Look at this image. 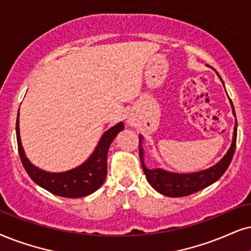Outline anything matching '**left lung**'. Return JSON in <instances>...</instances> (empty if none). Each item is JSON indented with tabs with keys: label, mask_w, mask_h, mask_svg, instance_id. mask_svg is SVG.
Here are the masks:
<instances>
[{
	"label": "left lung",
	"mask_w": 251,
	"mask_h": 251,
	"mask_svg": "<svg viewBox=\"0 0 251 251\" xmlns=\"http://www.w3.org/2000/svg\"><path fill=\"white\" fill-rule=\"evenodd\" d=\"M231 106H233V104H231ZM234 115H235V112H234ZM141 141L142 136L140 135L139 136V154H140L142 169H144L148 183L157 192L162 193V195L167 197H174V198H176V197H185L201 191V190L207 188L208 185L217 182L224 175L227 168L229 167L236 147V124L235 127H234L233 142H231V146L228 149L227 154L215 166L208 168L206 170L198 171V173L175 174L168 173V171L162 169H148L144 163V151L141 148Z\"/></svg>",
	"instance_id": "1"
}]
</instances>
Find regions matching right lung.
Listing matches in <instances>:
<instances>
[{
	"label": "right lung",
	"instance_id": "1",
	"mask_svg": "<svg viewBox=\"0 0 251 251\" xmlns=\"http://www.w3.org/2000/svg\"><path fill=\"white\" fill-rule=\"evenodd\" d=\"M20 115V112H18ZM16 122V135H17L18 153L24 169L27 175L38 185L50 191L53 195L66 197V198H80L96 191L105 180L107 174V151H109L111 142L116 138L117 134L124 129V123L117 124L116 126L104 133L96 149L80 167L75 168L66 173H47L38 169L31 164L30 161L25 156L23 147L21 144L20 136V120Z\"/></svg>",
	"mask_w": 251,
	"mask_h": 251
}]
</instances>
